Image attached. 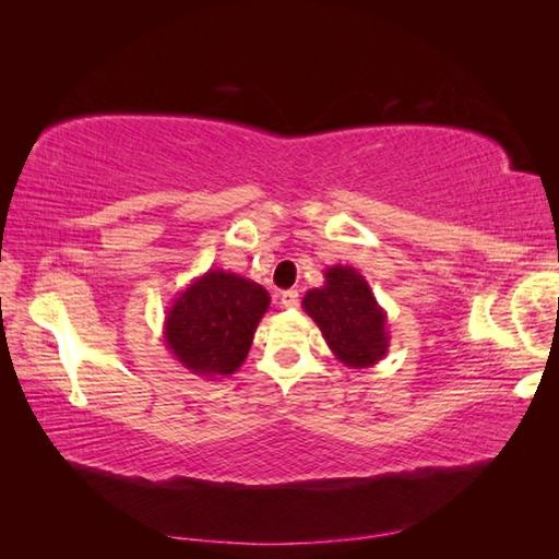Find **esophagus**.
Here are the masks:
<instances>
[{
	"label": "esophagus",
	"mask_w": 559,
	"mask_h": 559,
	"mask_svg": "<svg viewBox=\"0 0 559 559\" xmlns=\"http://www.w3.org/2000/svg\"><path fill=\"white\" fill-rule=\"evenodd\" d=\"M281 305L288 307V310H293V307H298V305H300L298 290H283V293H281Z\"/></svg>",
	"instance_id": "obj_1"
}]
</instances>
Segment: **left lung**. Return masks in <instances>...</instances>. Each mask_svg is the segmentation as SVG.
Masks as SVG:
<instances>
[{"label":"left lung","instance_id":"obj_1","mask_svg":"<svg viewBox=\"0 0 559 559\" xmlns=\"http://www.w3.org/2000/svg\"><path fill=\"white\" fill-rule=\"evenodd\" d=\"M302 310L322 331L336 360L353 370L372 367L389 353L386 312L358 269H324V286L305 293Z\"/></svg>","mask_w":559,"mask_h":559}]
</instances>
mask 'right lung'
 <instances>
[{
  "label": "right lung",
  "instance_id": "right-lung-1",
  "mask_svg": "<svg viewBox=\"0 0 559 559\" xmlns=\"http://www.w3.org/2000/svg\"><path fill=\"white\" fill-rule=\"evenodd\" d=\"M259 283L209 269L165 312L163 341L185 370L204 379L230 377L247 360L254 331L269 310Z\"/></svg>",
  "mask_w": 559,
  "mask_h": 559
}]
</instances>
